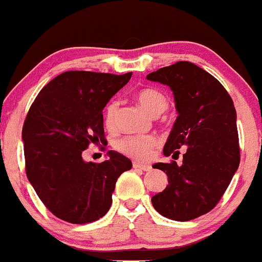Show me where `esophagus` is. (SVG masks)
Here are the masks:
<instances>
[{
  "mask_svg": "<svg viewBox=\"0 0 262 262\" xmlns=\"http://www.w3.org/2000/svg\"><path fill=\"white\" fill-rule=\"evenodd\" d=\"M134 168H135V169H142V170H144V172H148V170H151L152 166L151 165H145V164L134 163Z\"/></svg>",
  "mask_w": 262,
  "mask_h": 262,
  "instance_id": "1",
  "label": "esophagus"
}]
</instances>
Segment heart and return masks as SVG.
<instances>
[{"label": "heart", "instance_id": "1", "mask_svg": "<svg viewBox=\"0 0 262 262\" xmlns=\"http://www.w3.org/2000/svg\"><path fill=\"white\" fill-rule=\"evenodd\" d=\"M136 98L151 115H160L168 107V99L165 94L155 88H144L139 90ZM117 114L118 102L111 101L105 108V124L107 128H114ZM156 147L157 138L155 135H128L115 143V148L120 154L138 161H147L151 159Z\"/></svg>", "mask_w": 262, "mask_h": 262}]
</instances>
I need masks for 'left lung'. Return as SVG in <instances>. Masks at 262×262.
<instances>
[{
	"label": "left lung",
	"mask_w": 262,
	"mask_h": 262,
	"mask_svg": "<svg viewBox=\"0 0 262 262\" xmlns=\"http://www.w3.org/2000/svg\"><path fill=\"white\" fill-rule=\"evenodd\" d=\"M168 85L174 96L178 117L164 145V155L182 165L157 163L154 168L168 176V186L152 196L163 216L187 222L207 214L221 201L239 168L240 148L236 110L223 85L205 69L177 61L147 76Z\"/></svg>",
	"instance_id": "obj_1"
}]
</instances>
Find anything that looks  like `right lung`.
I'll list each match as a JSON object with an SVG mask.
<instances>
[{
	"instance_id": "add662e5",
	"label": "right lung",
	"mask_w": 262,
	"mask_h": 262,
	"mask_svg": "<svg viewBox=\"0 0 262 262\" xmlns=\"http://www.w3.org/2000/svg\"><path fill=\"white\" fill-rule=\"evenodd\" d=\"M131 76L64 72L39 92L27 113L22 129L27 178L61 221L85 224L102 217L118 177L133 168L115 151L99 164L82 159L90 143L106 142L103 107Z\"/></svg>"
}]
</instances>
